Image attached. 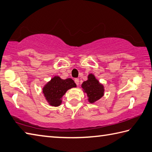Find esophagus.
Here are the masks:
<instances>
[{
    "mask_svg": "<svg viewBox=\"0 0 152 152\" xmlns=\"http://www.w3.org/2000/svg\"><path fill=\"white\" fill-rule=\"evenodd\" d=\"M74 82H75V83H76L77 86H79V79L76 78L75 80H74Z\"/></svg>",
    "mask_w": 152,
    "mask_h": 152,
    "instance_id": "1",
    "label": "esophagus"
}]
</instances>
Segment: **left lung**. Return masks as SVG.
<instances>
[{
  "instance_id": "1",
  "label": "left lung",
  "mask_w": 152,
  "mask_h": 152,
  "mask_svg": "<svg viewBox=\"0 0 152 152\" xmlns=\"http://www.w3.org/2000/svg\"><path fill=\"white\" fill-rule=\"evenodd\" d=\"M83 91L87 94L88 101L90 103H94L100 99L105 94V88L94 74H89L88 80L82 84Z\"/></svg>"
}]
</instances>
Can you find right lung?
Segmentation results:
<instances>
[{
    "label": "right lung",
    "instance_id": "right-lung-1",
    "mask_svg": "<svg viewBox=\"0 0 152 152\" xmlns=\"http://www.w3.org/2000/svg\"><path fill=\"white\" fill-rule=\"evenodd\" d=\"M76 84L71 78L63 80L60 76H55L43 88V93L47 102L50 106H60L62 98L66 92L72 88H76Z\"/></svg>",
    "mask_w": 152,
    "mask_h": 152
}]
</instances>
